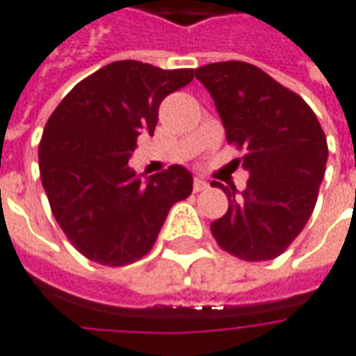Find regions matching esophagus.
I'll list each match as a JSON object with an SVG mask.
<instances>
[{"label":"esophagus","mask_w":356,"mask_h":356,"mask_svg":"<svg viewBox=\"0 0 356 356\" xmlns=\"http://www.w3.org/2000/svg\"><path fill=\"white\" fill-rule=\"evenodd\" d=\"M208 181H204L202 177H196L194 179V183H193V191L194 193H200V191H206L208 188Z\"/></svg>","instance_id":"obj_1"}]
</instances>
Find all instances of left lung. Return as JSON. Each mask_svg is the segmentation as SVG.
I'll return each instance as SVG.
<instances>
[{
  "mask_svg": "<svg viewBox=\"0 0 356 356\" xmlns=\"http://www.w3.org/2000/svg\"><path fill=\"white\" fill-rule=\"evenodd\" d=\"M225 125L244 148L246 191L223 186L229 209L211 223L217 244L244 261H268L296 240L313 213L328 143L311 106L261 68L240 60L196 68Z\"/></svg>",
  "mask_w": 356,
  "mask_h": 356,
  "instance_id": "1",
  "label": "left lung"
}]
</instances>
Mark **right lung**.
<instances>
[{
    "label": "right lung",
    "instance_id": "right-lung-1",
    "mask_svg": "<svg viewBox=\"0 0 356 356\" xmlns=\"http://www.w3.org/2000/svg\"><path fill=\"white\" fill-rule=\"evenodd\" d=\"M194 78L118 60L81 80L45 124L40 175L53 216L88 259L108 267L152 250L171 206L193 193V175L170 165L143 183L127 165L140 133H154L160 102Z\"/></svg>",
    "mask_w": 356,
    "mask_h": 356
}]
</instances>
